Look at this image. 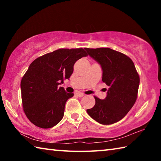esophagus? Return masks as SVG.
<instances>
[{
	"label": "esophagus",
	"mask_w": 161,
	"mask_h": 161,
	"mask_svg": "<svg viewBox=\"0 0 161 161\" xmlns=\"http://www.w3.org/2000/svg\"><path fill=\"white\" fill-rule=\"evenodd\" d=\"M76 95L79 97H82L84 96V94L81 93V92H77V93H76Z\"/></svg>",
	"instance_id": "obj_1"
}]
</instances>
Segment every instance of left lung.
<instances>
[{
    "instance_id": "8db88e82",
    "label": "left lung",
    "mask_w": 161,
    "mask_h": 161,
    "mask_svg": "<svg viewBox=\"0 0 161 161\" xmlns=\"http://www.w3.org/2000/svg\"><path fill=\"white\" fill-rule=\"evenodd\" d=\"M87 54L99 63L102 81L108 86L107 97H94L95 105L87 109L89 116L101 124L118 122L126 115L137 99L140 78L129 57L107 47L85 48Z\"/></svg>"
}]
</instances>
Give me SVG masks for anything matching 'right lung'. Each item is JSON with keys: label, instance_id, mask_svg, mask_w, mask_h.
<instances>
[{"label": "right lung", "instance_id": "1", "mask_svg": "<svg viewBox=\"0 0 161 161\" xmlns=\"http://www.w3.org/2000/svg\"><path fill=\"white\" fill-rule=\"evenodd\" d=\"M86 56L83 48L59 49L30 64L20 87L23 111L31 123L50 129L61 121L65 103L74 94L58 86L70 77L75 62Z\"/></svg>", "mask_w": 161, "mask_h": 161}]
</instances>
